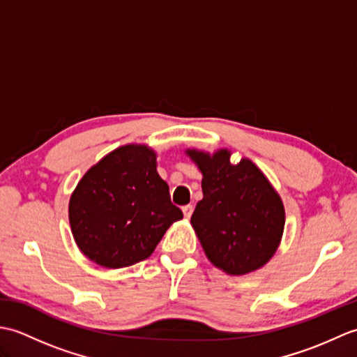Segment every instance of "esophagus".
<instances>
[{
    "instance_id": "1",
    "label": "esophagus",
    "mask_w": 357,
    "mask_h": 357,
    "mask_svg": "<svg viewBox=\"0 0 357 357\" xmlns=\"http://www.w3.org/2000/svg\"><path fill=\"white\" fill-rule=\"evenodd\" d=\"M183 213H184V218L190 219V216H192V213H193V206H185V207H183Z\"/></svg>"
}]
</instances>
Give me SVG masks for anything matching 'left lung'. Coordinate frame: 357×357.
<instances>
[{"label":"left lung","instance_id":"left-lung-1","mask_svg":"<svg viewBox=\"0 0 357 357\" xmlns=\"http://www.w3.org/2000/svg\"><path fill=\"white\" fill-rule=\"evenodd\" d=\"M202 172L204 198L192 224L208 259L229 275L261 268L278 250L285 225L279 195L257 167L242 159L230 164V153L213 156L188 150Z\"/></svg>","mask_w":357,"mask_h":357}]
</instances>
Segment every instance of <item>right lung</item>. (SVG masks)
Listing matches in <instances>:
<instances>
[{"instance_id": "obj_1", "label": "right lung", "mask_w": 357, "mask_h": 357, "mask_svg": "<svg viewBox=\"0 0 357 357\" xmlns=\"http://www.w3.org/2000/svg\"><path fill=\"white\" fill-rule=\"evenodd\" d=\"M181 218L156 172L153 150L144 146H124L104 156L82 176L69 204L79 250L105 268L147 259Z\"/></svg>"}]
</instances>
